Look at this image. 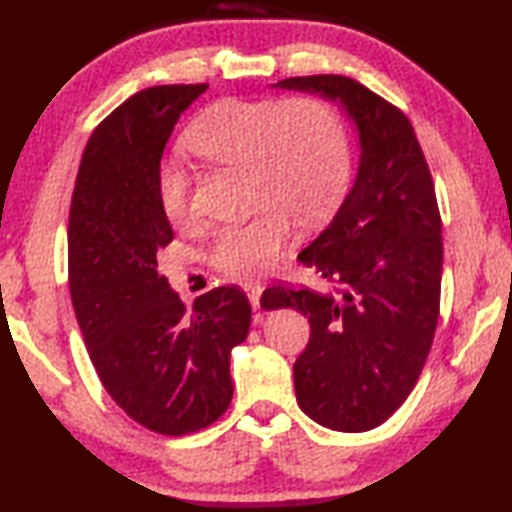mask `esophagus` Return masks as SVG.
<instances>
[{
	"label": "esophagus",
	"mask_w": 512,
	"mask_h": 512,
	"mask_svg": "<svg viewBox=\"0 0 512 512\" xmlns=\"http://www.w3.org/2000/svg\"><path fill=\"white\" fill-rule=\"evenodd\" d=\"M244 291H246V296L250 300V305H253V309H259V298H262L264 289L259 287V284H246Z\"/></svg>",
	"instance_id": "34e87169"
}]
</instances>
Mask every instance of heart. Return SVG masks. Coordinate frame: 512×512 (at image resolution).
Listing matches in <instances>:
<instances>
[{
	"label": "heart",
	"instance_id": "obj_1",
	"mask_svg": "<svg viewBox=\"0 0 512 512\" xmlns=\"http://www.w3.org/2000/svg\"><path fill=\"white\" fill-rule=\"evenodd\" d=\"M183 144L196 158L244 169L250 203L262 207L212 237V266L237 280L273 271L293 237V219L305 228L323 223L350 183L348 137L336 110L316 94L219 101L189 124ZM155 194L171 225L189 223L183 169L160 167Z\"/></svg>",
	"mask_w": 512,
	"mask_h": 512
}]
</instances>
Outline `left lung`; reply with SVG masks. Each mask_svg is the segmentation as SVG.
I'll list each match as a JSON object with an SVG mask.
<instances>
[{
    "mask_svg": "<svg viewBox=\"0 0 512 512\" xmlns=\"http://www.w3.org/2000/svg\"><path fill=\"white\" fill-rule=\"evenodd\" d=\"M273 88L336 103L357 131L359 167L334 219L298 255L336 291L271 287L262 307L309 320L293 363L300 409L334 431L375 429L413 391L438 323L443 239L431 173L411 121L366 85L320 74Z\"/></svg>",
    "mask_w": 512,
    "mask_h": 512,
    "instance_id": "left-lung-1",
    "label": "left lung"
}]
</instances>
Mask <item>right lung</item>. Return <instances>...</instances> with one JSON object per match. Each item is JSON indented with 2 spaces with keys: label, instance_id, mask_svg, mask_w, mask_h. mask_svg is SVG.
<instances>
[{
  "label": "right lung",
  "instance_id": "obj_1",
  "mask_svg": "<svg viewBox=\"0 0 512 512\" xmlns=\"http://www.w3.org/2000/svg\"><path fill=\"white\" fill-rule=\"evenodd\" d=\"M207 85H155L121 103L92 133L69 207V293L101 384L135 422L185 436L232 400L230 352L244 343L250 302L237 287L187 311L158 273L173 230L155 180L178 117Z\"/></svg>",
  "mask_w": 512,
  "mask_h": 512
}]
</instances>
